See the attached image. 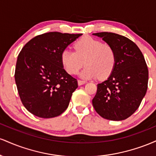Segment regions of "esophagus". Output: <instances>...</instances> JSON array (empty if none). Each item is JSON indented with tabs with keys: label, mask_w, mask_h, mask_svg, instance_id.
I'll return each mask as SVG.
<instances>
[{
	"label": "esophagus",
	"mask_w": 156,
	"mask_h": 156,
	"mask_svg": "<svg viewBox=\"0 0 156 156\" xmlns=\"http://www.w3.org/2000/svg\"><path fill=\"white\" fill-rule=\"evenodd\" d=\"M87 80H78V83L79 86H81V85H83V84L87 83Z\"/></svg>",
	"instance_id": "34e87169"
}]
</instances>
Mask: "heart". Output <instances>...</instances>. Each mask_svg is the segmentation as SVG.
Here are the masks:
<instances>
[{
  "mask_svg": "<svg viewBox=\"0 0 156 156\" xmlns=\"http://www.w3.org/2000/svg\"><path fill=\"white\" fill-rule=\"evenodd\" d=\"M74 48L75 51L64 49L61 53V63L67 73L77 74L84 63L86 67L80 76L85 79L98 76L104 79L112 74L117 62L112 46L91 37H85L77 41Z\"/></svg>",
  "mask_w": 156,
  "mask_h": 156,
  "instance_id": "obj_1",
  "label": "heart"
}]
</instances>
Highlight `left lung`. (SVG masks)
<instances>
[{
    "instance_id": "8db88e82",
    "label": "left lung",
    "mask_w": 156,
    "mask_h": 156,
    "mask_svg": "<svg viewBox=\"0 0 156 156\" xmlns=\"http://www.w3.org/2000/svg\"><path fill=\"white\" fill-rule=\"evenodd\" d=\"M93 35L112 46L117 56L112 74L98 84L93 107L104 119L124 120L137 110L147 92L148 69L144 55L136 44L124 36L111 32Z\"/></svg>"
}]
</instances>
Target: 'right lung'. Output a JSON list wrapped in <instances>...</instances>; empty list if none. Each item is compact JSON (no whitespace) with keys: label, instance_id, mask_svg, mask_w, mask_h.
<instances>
[{"label":"right lung","instance_id":"1","mask_svg":"<svg viewBox=\"0 0 156 156\" xmlns=\"http://www.w3.org/2000/svg\"><path fill=\"white\" fill-rule=\"evenodd\" d=\"M81 35L49 32L34 37L21 50L15 83L22 103L34 115L52 118L67 108L78 81L62 67L61 53Z\"/></svg>","mask_w":156,"mask_h":156}]
</instances>
